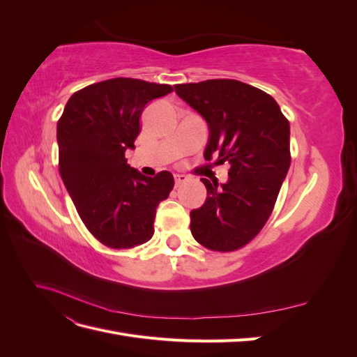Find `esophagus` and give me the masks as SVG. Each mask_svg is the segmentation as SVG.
<instances>
[{"label":"esophagus","mask_w":357,"mask_h":357,"mask_svg":"<svg viewBox=\"0 0 357 357\" xmlns=\"http://www.w3.org/2000/svg\"><path fill=\"white\" fill-rule=\"evenodd\" d=\"M174 180H176V186L178 188V186L183 185V183L188 181V176H185V174H174Z\"/></svg>","instance_id":"34e87169"}]
</instances>
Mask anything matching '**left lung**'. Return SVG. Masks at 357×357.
Returning <instances> with one entry per match:
<instances>
[{
    "label": "left lung",
    "instance_id": "left-lung-1",
    "mask_svg": "<svg viewBox=\"0 0 357 357\" xmlns=\"http://www.w3.org/2000/svg\"><path fill=\"white\" fill-rule=\"evenodd\" d=\"M174 89L208 125L204 158L231 165L226 183L201 178L207 198L190 211V232L210 250H236L271 215L290 167L289 122L271 95L238 80L214 79Z\"/></svg>",
    "mask_w": 357,
    "mask_h": 357
}]
</instances>
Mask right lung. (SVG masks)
<instances>
[{"mask_svg":"<svg viewBox=\"0 0 357 357\" xmlns=\"http://www.w3.org/2000/svg\"><path fill=\"white\" fill-rule=\"evenodd\" d=\"M169 92V84L104 80L75 92L58 122L63 185L86 228L112 248H131L152 238L158 205L174 186L169 171L146 177L125 158L135 147L146 105Z\"/></svg>","mask_w":357,"mask_h":357,"instance_id":"add662e5","label":"right lung"}]
</instances>
